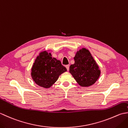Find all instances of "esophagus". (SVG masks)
Masks as SVG:
<instances>
[{
  "label": "esophagus",
  "instance_id": "obj_1",
  "mask_svg": "<svg viewBox=\"0 0 128 128\" xmlns=\"http://www.w3.org/2000/svg\"><path fill=\"white\" fill-rule=\"evenodd\" d=\"M66 68L68 71V70H69V65H66Z\"/></svg>",
  "mask_w": 128,
  "mask_h": 128
}]
</instances>
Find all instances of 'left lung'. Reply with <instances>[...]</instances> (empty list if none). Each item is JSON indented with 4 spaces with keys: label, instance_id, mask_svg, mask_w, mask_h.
<instances>
[{
    "label": "left lung",
    "instance_id": "8db88e82",
    "mask_svg": "<svg viewBox=\"0 0 128 128\" xmlns=\"http://www.w3.org/2000/svg\"><path fill=\"white\" fill-rule=\"evenodd\" d=\"M75 63L70 66L69 72L81 86L93 85L99 78L100 71L89 50L82 48L74 57Z\"/></svg>",
    "mask_w": 128,
    "mask_h": 128
}]
</instances>
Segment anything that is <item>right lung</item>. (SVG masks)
<instances>
[{"mask_svg":"<svg viewBox=\"0 0 128 128\" xmlns=\"http://www.w3.org/2000/svg\"><path fill=\"white\" fill-rule=\"evenodd\" d=\"M66 68L60 60L52 58L50 53L44 51L37 57L31 69L32 79L36 84L44 88H49L56 82Z\"/></svg>","mask_w":128,"mask_h":128,"instance_id":"add662e5","label":"right lung"}]
</instances>
